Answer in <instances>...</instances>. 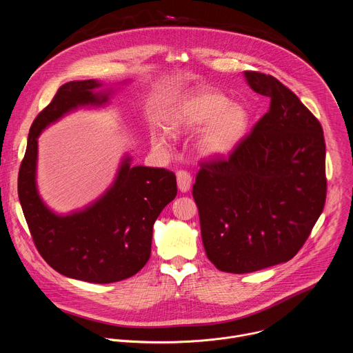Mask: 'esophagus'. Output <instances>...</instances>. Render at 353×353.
<instances>
[{"mask_svg": "<svg viewBox=\"0 0 353 353\" xmlns=\"http://www.w3.org/2000/svg\"><path fill=\"white\" fill-rule=\"evenodd\" d=\"M176 176H177V187H179V190L181 192H187L190 190V187H191V183H192L191 174L188 172H185V170H179L176 173Z\"/></svg>", "mask_w": 353, "mask_h": 353, "instance_id": "obj_1", "label": "esophagus"}]
</instances>
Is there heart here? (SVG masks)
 Instances as JSON below:
<instances>
[{
	"label": "heart",
	"instance_id": "obj_1",
	"mask_svg": "<svg viewBox=\"0 0 353 353\" xmlns=\"http://www.w3.org/2000/svg\"><path fill=\"white\" fill-rule=\"evenodd\" d=\"M248 121V113L241 105L229 103L221 93L201 89L181 99L170 110L168 127L170 132L180 134L205 125L196 142L198 152L208 159H221L239 146L247 132ZM154 143L166 148L168 139L157 137Z\"/></svg>",
	"mask_w": 353,
	"mask_h": 353
}]
</instances>
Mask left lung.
I'll list each match as a JSON object with an SVG mask.
<instances>
[{
	"instance_id": "8db88e82",
	"label": "left lung",
	"mask_w": 353,
	"mask_h": 353,
	"mask_svg": "<svg viewBox=\"0 0 353 353\" xmlns=\"http://www.w3.org/2000/svg\"><path fill=\"white\" fill-rule=\"evenodd\" d=\"M271 99L228 159L201 163L192 185L207 257L223 272L286 263L307 240L327 195L323 128L276 78L244 71Z\"/></svg>"
}]
</instances>
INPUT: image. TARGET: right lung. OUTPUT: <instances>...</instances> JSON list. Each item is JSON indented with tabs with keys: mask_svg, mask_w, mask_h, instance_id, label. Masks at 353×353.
<instances>
[{
	"mask_svg": "<svg viewBox=\"0 0 353 353\" xmlns=\"http://www.w3.org/2000/svg\"><path fill=\"white\" fill-rule=\"evenodd\" d=\"M125 83V82H124ZM113 89L96 79L71 81L34 119L18 176V195L30 234L46 263L64 276L112 283L135 275L150 257L154 223L177 194L173 172L131 166L124 155L112 185L82 210H50L37 191V138L79 108L109 103Z\"/></svg>",
	"mask_w": 353,
	"mask_h": 353,
	"instance_id": "add662e5",
	"label": "right lung"
}]
</instances>
